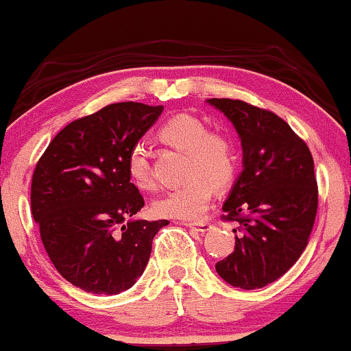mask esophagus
<instances>
[{
	"instance_id": "1",
	"label": "esophagus",
	"mask_w": 351,
	"mask_h": 351,
	"mask_svg": "<svg viewBox=\"0 0 351 351\" xmlns=\"http://www.w3.org/2000/svg\"><path fill=\"white\" fill-rule=\"evenodd\" d=\"M184 226L191 227V229H196L199 232H208V230L213 229V226H210V223L206 222V221H202V222H184Z\"/></svg>"
}]
</instances>
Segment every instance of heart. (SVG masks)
<instances>
[{
  "instance_id": "obj_1",
  "label": "heart",
  "mask_w": 351,
  "mask_h": 351,
  "mask_svg": "<svg viewBox=\"0 0 351 351\" xmlns=\"http://www.w3.org/2000/svg\"><path fill=\"white\" fill-rule=\"evenodd\" d=\"M168 145L186 154L183 184L165 193L154 202V213L160 217L194 221L208 213L214 186L226 188L237 171V147L234 138L223 132L208 130V125L191 114H176L158 130ZM128 175L142 191L155 188L149 155L142 145L129 152Z\"/></svg>"
}]
</instances>
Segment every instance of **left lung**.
Masks as SVG:
<instances>
[{
	"instance_id": "1",
	"label": "left lung",
	"mask_w": 351,
	"mask_h": 351,
	"mask_svg": "<svg viewBox=\"0 0 351 351\" xmlns=\"http://www.w3.org/2000/svg\"><path fill=\"white\" fill-rule=\"evenodd\" d=\"M209 103L234 122L243 145V171L221 216L237 223L235 247L216 269L235 288L258 289L281 278L306 248L319 199L314 158L268 109L229 98Z\"/></svg>"
}]
</instances>
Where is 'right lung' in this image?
<instances>
[{
  "label": "right lung",
  "instance_id": "add662e5",
  "mask_svg": "<svg viewBox=\"0 0 351 351\" xmlns=\"http://www.w3.org/2000/svg\"><path fill=\"white\" fill-rule=\"evenodd\" d=\"M162 106L114 103L70 122L45 149L31 184V210L49 258L77 288L119 294L150 258L162 221H129L143 196L128 175L129 152Z\"/></svg>",
  "mask_w": 351,
  "mask_h": 351
}]
</instances>
